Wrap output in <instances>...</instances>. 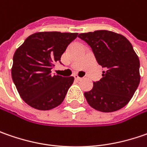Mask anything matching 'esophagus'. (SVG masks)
<instances>
[{"label": "esophagus", "instance_id": "1", "mask_svg": "<svg viewBox=\"0 0 147 147\" xmlns=\"http://www.w3.org/2000/svg\"><path fill=\"white\" fill-rule=\"evenodd\" d=\"M74 79H75V80H77V81H80V80L82 79V78H80V77L75 75V76H74Z\"/></svg>", "mask_w": 147, "mask_h": 147}]
</instances>
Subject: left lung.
<instances>
[{
	"label": "left lung",
	"instance_id": "left-lung-1",
	"mask_svg": "<svg viewBox=\"0 0 147 147\" xmlns=\"http://www.w3.org/2000/svg\"><path fill=\"white\" fill-rule=\"evenodd\" d=\"M98 64L104 68L102 78L84 92L88 103L95 110L113 112L129 102L140 82V61L125 37L114 32L97 30L80 33Z\"/></svg>",
	"mask_w": 147,
	"mask_h": 147
}]
</instances>
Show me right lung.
<instances>
[{
	"label": "right lung",
	"mask_w": 147,
	"mask_h": 147,
	"mask_svg": "<svg viewBox=\"0 0 147 147\" xmlns=\"http://www.w3.org/2000/svg\"><path fill=\"white\" fill-rule=\"evenodd\" d=\"M77 37V32H36L16 50L11 76L21 98L28 105L49 110L63 102L74 78L52 75L51 70Z\"/></svg>",
	"instance_id": "obj_1"
}]
</instances>
